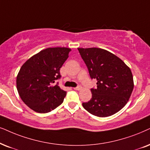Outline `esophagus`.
Here are the masks:
<instances>
[{"mask_svg": "<svg viewBox=\"0 0 150 150\" xmlns=\"http://www.w3.org/2000/svg\"><path fill=\"white\" fill-rule=\"evenodd\" d=\"M81 88H82V87L79 86V87H74V89H75V90H81Z\"/></svg>", "mask_w": 150, "mask_h": 150, "instance_id": "esophagus-1", "label": "esophagus"}]
</instances>
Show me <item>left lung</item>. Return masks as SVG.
Listing matches in <instances>:
<instances>
[{"mask_svg": "<svg viewBox=\"0 0 150 150\" xmlns=\"http://www.w3.org/2000/svg\"><path fill=\"white\" fill-rule=\"evenodd\" d=\"M97 88L91 89L90 100L83 103L87 112L98 117L117 113L127 104L134 89L133 76L123 61L105 50L78 48Z\"/></svg>", "mask_w": 150, "mask_h": 150, "instance_id": "8db88e82", "label": "left lung"}]
</instances>
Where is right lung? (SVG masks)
Masks as SVG:
<instances>
[{
	"label": "right lung",
	"mask_w": 150,
	"mask_h": 150,
	"mask_svg": "<svg viewBox=\"0 0 150 150\" xmlns=\"http://www.w3.org/2000/svg\"><path fill=\"white\" fill-rule=\"evenodd\" d=\"M70 48L49 47L32 56L21 67L16 87L21 98L38 113H47L63 102L67 92L55 81L69 57Z\"/></svg>",
	"instance_id": "add662e5"
}]
</instances>
